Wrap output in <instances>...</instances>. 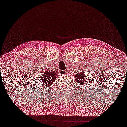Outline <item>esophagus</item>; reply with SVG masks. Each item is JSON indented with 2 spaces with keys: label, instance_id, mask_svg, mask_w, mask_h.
Here are the masks:
<instances>
[{
  "label": "esophagus",
  "instance_id": "1",
  "mask_svg": "<svg viewBox=\"0 0 127 127\" xmlns=\"http://www.w3.org/2000/svg\"><path fill=\"white\" fill-rule=\"evenodd\" d=\"M60 73L61 74H66V73H67V71L66 70H61Z\"/></svg>",
  "mask_w": 127,
  "mask_h": 127
}]
</instances>
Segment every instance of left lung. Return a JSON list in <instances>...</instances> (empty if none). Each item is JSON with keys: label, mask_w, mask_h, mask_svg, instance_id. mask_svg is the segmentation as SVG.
Segmentation results:
<instances>
[{"label": "left lung", "mask_w": 127, "mask_h": 127, "mask_svg": "<svg viewBox=\"0 0 127 127\" xmlns=\"http://www.w3.org/2000/svg\"><path fill=\"white\" fill-rule=\"evenodd\" d=\"M74 77H75V79L76 82L78 83L80 85H85V82H84V80H85L84 78H85V73L84 72H79L77 74L74 75Z\"/></svg>", "instance_id": "8db88e82"}]
</instances>
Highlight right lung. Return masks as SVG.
<instances>
[{
    "label": "right lung",
    "instance_id": "obj_1",
    "mask_svg": "<svg viewBox=\"0 0 127 127\" xmlns=\"http://www.w3.org/2000/svg\"><path fill=\"white\" fill-rule=\"evenodd\" d=\"M56 74L57 73H55L54 71H45L44 76L42 77V80H41V83H42L41 84L42 86L45 85L46 87L50 86L54 83L55 79H56Z\"/></svg>",
    "mask_w": 127,
    "mask_h": 127
}]
</instances>
